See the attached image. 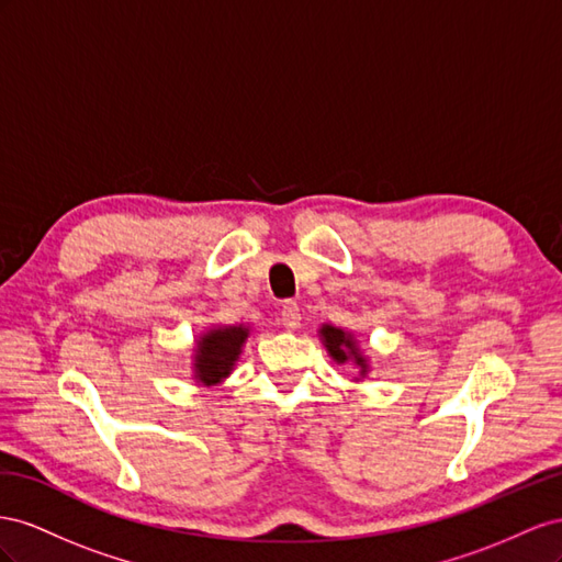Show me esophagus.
<instances>
[{
	"mask_svg": "<svg viewBox=\"0 0 562 562\" xmlns=\"http://www.w3.org/2000/svg\"><path fill=\"white\" fill-rule=\"evenodd\" d=\"M280 319H282V325H284L286 329H296V327L301 325V308H299V303H296V301H284V303H282V311H280Z\"/></svg>",
	"mask_w": 562,
	"mask_h": 562,
	"instance_id": "1",
	"label": "esophagus"
}]
</instances>
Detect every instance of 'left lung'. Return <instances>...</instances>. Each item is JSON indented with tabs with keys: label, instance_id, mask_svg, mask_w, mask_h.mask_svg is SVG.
Listing matches in <instances>:
<instances>
[{
	"label": "left lung",
	"instance_id": "1",
	"mask_svg": "<svg viewBox=\"0 0 562 562\" xmlns=\"http://www.w3.org/2000/svg\"><path fill=\"white\" fill-rule=\"evenodd\" d=\"M319 334H323V341L329 350V356L336 360V362H346V360H356V364H360L362 374L367 372V362L364 358L358 352L356 348V341H352V336L346 334L344 329H336L331 325H325L323 329H319Z\"/></svg>",
	"mask_w": 562,
	"mask_h": 562
}]
</instances>
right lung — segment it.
<instances>
[{
    "mask_svg": "<svg viewBox=\"0 0 562 562\" xmlns=\"http://www.w3.org/2000/svg\"><path fill=\"white\" fill-rule=\"evenodd\" d=\"M247 327H221L212 329L210 334L202 336L198 346V360H195V374L206 386L226 379L233 370V364L243 350V344L247 339Z\"/></svg>",
    "mask_w": 562,
    "mask_h": 562,
    "instance_id": "right-lung-1",
    "label": "right lung"
}]
</instances>
